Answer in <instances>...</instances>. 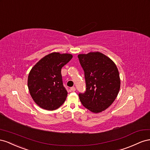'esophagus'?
Masks as SVG:
<instances>
[{
    "label": "esophagus",
    "mask_w": 150,
    "mask_h": 150,
    "mask_svg": "<svg viewBox=\"0 0 150 150\" xmlns=\"http://www.w3.org/2000/svg\"><path fill=\"white\" fill-rule=\"evenodd\" d=\"M70 89H71V91H73V92H75V91H76V88H75V87H71V88H70Z\"/></svg>",
    "instance_id": "34e87169"
}]
</instances>
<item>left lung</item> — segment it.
<instances>
[{
  "label": "left lung",
  "mask_w": 150,
  "mask_h": 150,
  "mask_svg": "<svg viewBox=\"0 0 150 150\" xmlns=\"http://www.w3.org/2000/svg\"><path fill=\"white\" fill-rule=\"evenodd\" d=\"M84 71L86 91L79 94L82 105L93 113L108 109L116 99L121 80L112 59L100 52L78 55Z\"/></svg>",
  "instance_id": "left-lung-1"
}]
</instances>
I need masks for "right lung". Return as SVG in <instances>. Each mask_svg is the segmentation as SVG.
<instances>
[{"instance_id":"1","label":"right lung","mask_w":150,"mask_h":150,"mask_svg":"<svg viewBox=\"0 0 150 150\" xmlns=\"http://www.w3.org/2000/svg\"><path fill=\"white\" fill-rule=\"evenodd\" d=\"M72 57L71 54L51 53L30 71L28 79L30 95L42 109L53 110L65 101L68 92L63 85L61 70Z\"/></svg>"}]
</instances>
